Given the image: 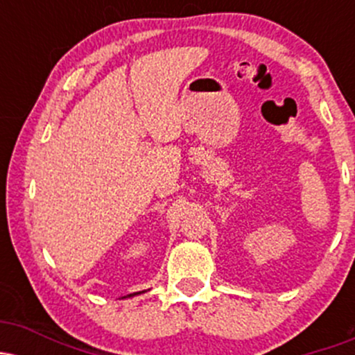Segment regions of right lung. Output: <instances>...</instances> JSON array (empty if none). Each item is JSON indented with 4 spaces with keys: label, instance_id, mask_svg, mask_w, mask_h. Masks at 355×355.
<instances>
[{
    "label": "right lung",
    "instance_id": "1",
    "mask_svg": "<svg viewBox=\"0 0 355 355\" xmlns=\"http://www.w3.org/2000/svg\"><path fill=\"white\" fill-rule=\"evenodd\" d=\"M137 294H140V292H135V294H130V295H126V297H132V295H137Z\"/></svg>",
    "mask_w": 355,
    "mask_h": 355
}]
</instances>
